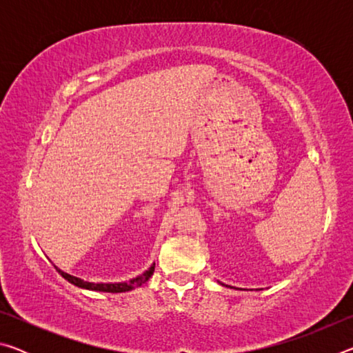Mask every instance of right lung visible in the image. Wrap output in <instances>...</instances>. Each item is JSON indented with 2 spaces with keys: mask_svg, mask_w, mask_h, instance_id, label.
Here are the masks:
<instances>
[{
  "mask_svg": "<svg viewBox=\"0 0 353 353\" xmlns=\"http://www.w3.org/2000/svg\"><path fill=\"white\" fill-rule=\"evenodd\" d=\"M154 268L155 266H151L145 274H143V276L129 280V282H126V283H90V282H83L82 279H77L74 276H70V274L63 272L61 270H57V268H56V270L59 271V274H61V276L65 280H68L70 283L79 286V288L92 290V291H103V292H124V291H129V290H132V288H139V286H141L143 283L148 282L149 277H151L152 274H154Z\"/></svg>",
  "mask_w": 353,
  "mask_h": 353,
  "instance_id": "1",
  "label": "right lung"
}]
</instances>
